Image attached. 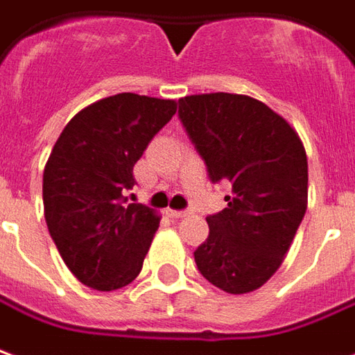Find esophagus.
Here are the masks:
<instances>
[{
	"instance_id": "obj_1",
	"label": "esophagus",
	"mask_w": 355,
	"mask_h": 355,
	"mask_svg": "<svg viewBox=\"0 0 355 355\" xmlns=\"http://www.w3.org/2000/svg\"><path fill=\"white\" fill-rule=\"evenodd\" d=\"M169 215L171 217H175V219H184V217H188V215H190V211H188V209H184V211H178V209H169Z\"/></svg>"
}]
</instances>
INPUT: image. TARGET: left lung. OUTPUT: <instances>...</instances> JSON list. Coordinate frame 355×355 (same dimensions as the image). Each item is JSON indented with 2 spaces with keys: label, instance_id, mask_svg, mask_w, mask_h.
Returning <instances> with one entry per match:
<instances>
[{
  "label": "left lung",
  "instance_id": "8db88e82",
  "mask_svg": "<svg viewBox=\"0 0 355 355\" xmlns=\"http://www.w3.org/2000/svg\"><path fill=\"white\" fill-rule=\"evenodd\" d=\"M178 117L229 205L207 217L194 259L229 294L254 292L281 267L307 209V157L298 132L263 101L240 94L178 100Z\"/></svg>",
  "mask_w": 355,
  "mask_h": 355
}]
</instances>
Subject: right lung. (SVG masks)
I'll list each match as a JSON object with an SVG mask.
<instances>
[{
    "label": "right lung",
    "instance_id": "add662e5",
    "mask_svg": "<svg viewBox=\"0 0 355 355\" xmlns=\"http://www.w3.org/2000/svg\"><path fill=\"white\" fill-rule=\"evenodd\" d=\"M177 113V101L117 94L78 111L44 169V215L65 265L101 292L142 271L159 215L128 203L136 161Z\"/></svg>",
    "mask_w": 355,
    "mask_h": 355
}]
</instances>
